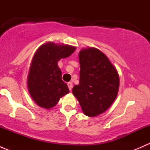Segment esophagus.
<instances>
[{
	"mask_svg": "<svg viewBox=\"0 0 150 150\" xmlns=\"http://www.w3.org/2000/svg\"><path fill=\"white\" fill-rule=\"evenodd\" d=\"M67 86H68V88H69V91L72 90V83H68Z\"/></svg>",
	"mask_w": 150,
	"mask_h": 150,
	"instance_id": "esophagus-1",
	"label": "esophagus"
}]
</instances>
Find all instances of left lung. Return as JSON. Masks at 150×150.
Returning a JSON list of instances; mask_svg holds the SVG:
<instances>
[{
	"label": "left lung",
	"instance_id": "left-lung-1",
	"mask_svg": "<svg viewBox=\"0 0 150 150\" xmlns=\"http://www.w3.org/2000/svg\"><path fill=\"white\" fill-rule=\"evenodd\" d=\"M78 57L80 81L72 88V93L84 114L95 117L104 113L115 100L120 86L118 72L98 48H82Z\"/></svg>",
	"mask_w": 150,
	"mask_h": 150
}]
</instances>
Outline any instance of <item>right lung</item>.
I'll return each instance as SVG.
<instances>
[{
  "label": "right lung",
  "instance_id": "right-lung-1",
  "mask_svg": "<svg viewBox=\"0 0 150 150\" xmlns=\"http://www.w3.org/2000/svg\"><path fill=\"white\" fill-rule=\"evenodd\" d=\"M76 47L47 42L38 48L33 56L28 75L29 93L35 103L46 110L57 105L60 98L69 92L62 80L58 62L67 58Z\"/></svg>",
  "mask_w": 150,
  "mask_h": 150
}]
</instances>
